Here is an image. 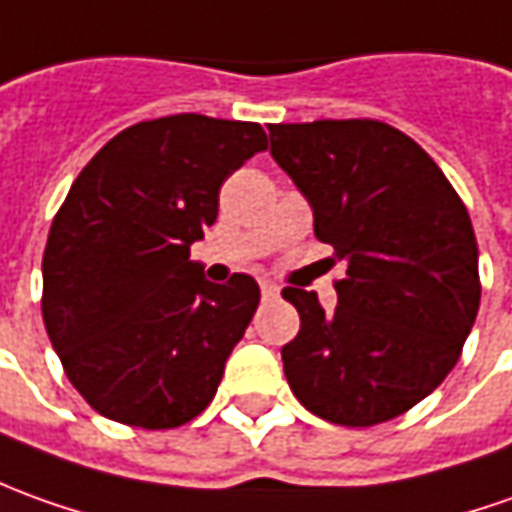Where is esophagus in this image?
Here are the masks:
<instances>
[{
	"instance_id": "1",
	"label": "esophagus",
	"mask_w": 512,
	"mask_h": 512,
	"mask_svg": "<svg viewBox=\"0 0 512 512\" xmlns=\"http://www.w3.org/2000/svg\"><path fill=\"white\" fill-rule=\"evenodd\" d=\"M260 291H263L266 300H269V297H277V285L269 283V280H260Z\"/></svg>"
}]
</instances>
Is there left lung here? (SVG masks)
<instances>
[{"label": "left lung", "mask_w": 512, "mask_h": 512, "mask_svg": "<svg viewBox=\"0 0 512 512\" xmlns=\"http://www.w3.org/2000/svg\"><path fill=\"white\" fill-rule=\"evenodd\" d=\"M271 156L336 249V308L283 288L300 333L283 347L297 401L339 426L403 415L443 384L479 311L468 210L415 139L378 120L269 125ZM333 263V260H330Z\"/></svg>", "instance_id": "obj_1"}]
</instances>
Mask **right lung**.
Segmentation results:
<instances>
[{
  "label": "right lung",
  "mask_w": 512,
  "mask_h": 512,
  "mask_svg": "<svg viewBox=\"0 0 512 512\" xmlns=\"http://www.w3.org/2000/svg\"><path fill=\"white\" fill-rule=\"evenodd\" d=\"M257 123L173 114L106 142L44 249V325L72 387L109 420L173 429L207 409L260 302L249 274L210 283L190 246L218 190L263 151Z\"/></svg>",
  "instance_id": "1"
}]
</instances>
